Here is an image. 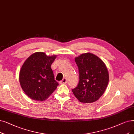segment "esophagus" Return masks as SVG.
Wrapping results in <instances>:
<instances>
[{"mask_svg": "<svg viewBox=\"0 0 134 134\" xmlns=\"http://www.w3.org/2000/svg\"><path fill=\"white\" fill-rule=\"evenodd\" d=\"M67 82V80L66 78H63V79L59 82L60 84H65Z\"/></svg>", "mask_w": 134, "mask_h": 134, "instance_id": "esophagus-1", "label": "esophagus"}]
</instances>
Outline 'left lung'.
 Listing matches in <instances>:
<instances>
[{"label":"left lung","mask_w":134,"mask_h":134,"mask_svg":"<svg viewBox=\"0 0 134 134\" xmlns=\"http://www.w3.org/2000/svg\"><path fill=\"white\" fill-rule=\"evenodd\" d=\"M79 71V82L72 91L82 103L97 100L104 93L109 82V73L105 63L92 53H83L75 58Z\"/></svg>","instance_id":"obj_1"}]
</instances>
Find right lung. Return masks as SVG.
I'll use <instances>...</instances> for the list:
<instances>
[{
  "label": "right lung",
  "mask_w": 134,
  "mask_h": 134,
  "mask_svg": "<svg viewBox=\"0 0 134 134\" xmlns=\"http://www.w3.org/2000/svg\"><path fill=\"white\" fill-rule=\"evenodd\" d=\"M56 57V55L49 56L38 52L24 63L20 71L19 81L24 92L31 99L45 100L57 88L59 84L51 69Z\"/></svg>",
  "instance_id": "1"
}]
</instances>
